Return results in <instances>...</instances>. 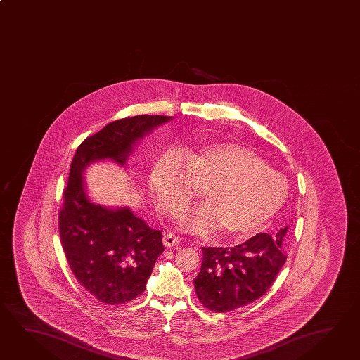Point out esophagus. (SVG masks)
I'll return each instance as SVG.
<instances>
[{"mask_svg":"<svg viewBox=\"0 0 360 360\" xmlns=\"http://www.w3.org/2000/svg\"><path fill=\"white\" fill-rule=\"evenodd\" d=\"M177 244H180L179 236L174 235L172 233H165V236H163V245L165 247H176Z\"/></svg>","mask_w":360,"mask_h":360,"instance_id":"obj_1","label":"esophagus"}]
</instances>
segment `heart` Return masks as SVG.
Instances as JSON below:
<instances>
[{"label":"heart","instance_id":"1","mask_svg":"<svg viewBox=\"0 0 360 360\" xmlns=\"http://www.w3.org/2000/svg\"><path fill=\"white\" fill-rule=\"evenodd\" d=\"M210 180L200 191L205 200L179 214L194 233L219 230L243 239L255 233L285 203L289 186L278 171L253 150L236 143H199L184 157L165 152L153 165L150 188L165 213L174 214L191 197V181Z\"/></svg>","mask_w":360,"mask_h":360}]
</instances>
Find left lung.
<instances>
[{
  "label": "left lung",
  "mask_w": 360,
  "mask_h": 360,
  "mask_svg": "<svg viewBox=\"0 0 360 360\" xmlns=\"http://www.w3.org/2000/svg\"><path fill=\"white\" fill-rule=\"evenodd\" d=\"M288 230L289 226L274 236L257 233L236 247L202 248L203 261L194 286L203 307L225 313L264 295L288 258L283 252Z\"/></svg>",
  "instance_id": "left-lung-1"
}]
</instances>
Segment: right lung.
I'll use <instances>...</instances> for the list:
<instances>
[{
    "label": "right lung",
    "mask_w": 360,
    "mask_h": 360,
    "mask_svg": "<svg viewBox=\"0 0 360 360\" xmlns=\"http://www.w3.org/2000/svg\"><path fill=\"white\" fill-rule=\"evenodd\" d=\"M169 120L163 115H138L112 121L88 136L71 161L58 233L72 274L102 303L127 304L144 292L165 250L162 231L150 229L127 208L113 211L93 205L85 195L82 171L103 158L124 165L135 141Z\"/></svg>",
    "instance_id": "obj_1"
}]
</instances>
